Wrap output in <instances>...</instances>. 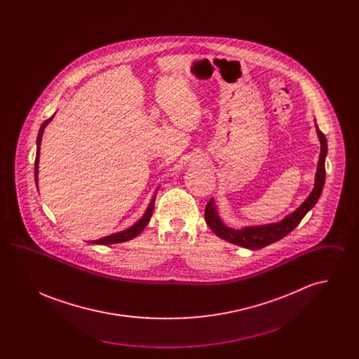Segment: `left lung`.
<instances>
[{
    "label": "left lung",
    "instance_id": "obj_1",
    "mask_svg": "<svg viewBox=\"0 0 359 359\" xmlns=\"http://www.w3.org/2000/svg\"><path fill=\"white\" fill-rule=\"evenodd\" d=\"M316 133L320 141V156L318 161V168L315 173V183L311 194L307 199L299 205L293 212L284 217L281 221L268 224H256V226H243L241 229H233L223 222L219 217L218 205H215L214 199H211L205 210V222L208 227L219 237L230 243L238 245L241 248L246 249H262L271 243H273L278 239L284 238L288 236L290 231L302 222V219L306 217L308 211L318 203L322 191L325 187V156H327V140L325 135L319 130L316 122H315Z\"/></svg>",
    "mask_w": 359,
    "mask_h": 359
}]
</instances>
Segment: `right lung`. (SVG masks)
I'll return each mask as SVG.
<instances>
[{
	"instance_id": "right-lung-1",
	"label": "right lung",
	"mask_w": 359,
	"mask_h": 359,
	"mask_svg": "<svg viewBox=\"0 0 359 359\" xmlns=\"http://www.w3.org/2000/svg\"><path fill=\"white\" fill-rule=\"evenodd\" d=\"M53 116H55V114H53ZM53 116H52L51 118H48V120L43 122V125L40 126L39 135H37V140H36L37 149H36V160H34V180H36V186H37V187H39V179H37V177H39V158H40V145H41V138H43V133H44V130H46L47 125L53 120ZM157 189H158V187L156 188L154 196H152V199H151L149 205L147 207V210H145L144 215H142V217H141V218H140L135 224H132L130 227H128V229H125V230H122V231H118V233H113V234L106 236V237H102V238L94 239V241H87V242H88V243H94V245H113V243L126 242V241H129V239H133L135 237H137V236H138V234L145 229V226L148 224L149 219H151V217H152V214H154V199H156Z\"/></svg>"
}]
</instances>
